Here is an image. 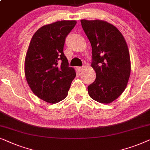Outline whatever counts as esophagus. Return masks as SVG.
Listing matches in <instances>:
<instances>
[{
    "label": "esophagus",
    "instance_id": "esophagus-1",
    "mask_svg": "<svg viewBox=\"0 0 150 150\" xmlns=\"http://www.w3.org/2000/svg\"><path fill=\"white\" fill-rule=\"evenodd\" d=\"M77 71H78L79 72H81V71H82L83 70V67H77Z\"/></svg>",
    "mask_w": 150,
    "mask_h": 150
}]
</instances>
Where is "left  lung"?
<instances>
[{
    "mask_svg": "<svg viewBox=\"0 0 150 150\" xmlns=\"http://www.w3.org/2000/svg\"><path fill=\"white\" fill-rule=\"evenodd\" d=\"M81 24L92 47L91 67L96 79L88 86L92 99L110 103L126 88L131 71L128 47L115 26L100 20H81Z\"/></svg>",
    "mask_w": 150,
    "mask_h": 150,
    "instance_id": "left-lung-1",
    "label": "left lung"
}]
</instances>
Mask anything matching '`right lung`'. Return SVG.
I'll use <instances>...</instances> for the list:
<instances>
[{
	"mask_svg": "<svg viewBox=\"0 0 150 150\" xmlns=\"http://www.w3.org/2000/svg\"><path fill=\"white\" fill-rule=\"evenodd\" d=\"M76 23L62 21L42 26L30 42L25 61L26 79L33 93L47 103L65 99L76 76L63 52L66 38Z\"/></svg>",
	"mask_w": 150,
	"mask_h": 150,
	"instance_id": "right-lung-1",
	"label": "right lung"
}]
</instances>
